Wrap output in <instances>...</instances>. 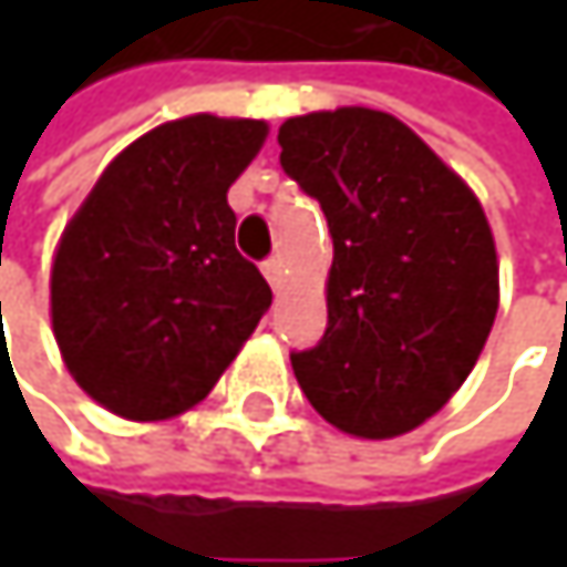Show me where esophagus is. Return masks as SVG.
<instances>
[{
    "instance_id": "34e87169",
    "label": "esophagus",
    "mask_w": 567,
    "mask_h": 567,
    "mask_svg": "<svg viewBox=\"0 0 567 567\" xmlns=\"http://www.w3.org/2000/svg\"><path fill=\"white\" fill-rule=\"evenodd\" d=\"M262 276L269 279L272 288H279V285H282V259H279V256L266 259V262H262Z\"/></svg>"
}]
</instances>
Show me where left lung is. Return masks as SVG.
<instances>
[{"label":"left lung","mask_w":567,"mask_h":567,"mask_svg":"<svg viewBox=\"0 0 567 567\" xmlns=\"http://www.w3.org/2000/svg\"><path fill=\"white\" fill-rule=\"evenodd\" d=\"M282 171L321 203L334 259L328 328L291 354L311 406L388 440L470 378L499 308V262L473 189L406 124L371 107L279 127Z\"/></svg>","instance_id":"8db88e82"}]
</instances>
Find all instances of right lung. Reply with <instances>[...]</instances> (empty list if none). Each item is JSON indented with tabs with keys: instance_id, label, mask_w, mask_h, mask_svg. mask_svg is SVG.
<instances>
[{
	"instance_id": "add662e5",
	"label": "right lung",
	"mask_w": 567,
	"mask_h": 567,
	"mask_svg": "<svg viewBox=\"0 0 567 567\" xmlns=\"http://www.w3.org/2000/svg\"><path fill=\"white\" fill-rule=\"evenodd\" d=\"M269 127L193 114L121 151L52 266V328L78 388L127 420H167L213 391L272 305L236 252L226 203Z\"/></svg>"
}]
</instances>
